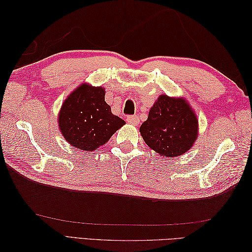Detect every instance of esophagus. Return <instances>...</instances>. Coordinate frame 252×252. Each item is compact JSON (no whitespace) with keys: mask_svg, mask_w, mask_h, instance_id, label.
Wrapping results in <instances>:
<instances>
[{"mask_svg":"<svg viewBox=\"0 0 252 252\" xmlns=\"http://www.w3.org/2000/svg\"><path fill=\"white\" fill-rule=\"evenodd\" d=\"M126 121L129 122V123H131V125H134V126H138V125H140V119H138V117H137L136 115H134V116H129V117H127Z\"/></svg>","mask_w":252,"mask_h":252,"instance_id":"1","label":"esophagus"}]
</instances>
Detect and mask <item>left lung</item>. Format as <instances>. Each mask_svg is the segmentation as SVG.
Returning <instances> with one entry per match:
<instances>
[{"instance_id": "8db88e82", "label": "left lung", "mask_w": 252, "mask_h": 252, "mask_svg": "<svg viewBox=\"0 0 252 252\" xmlns=\"http://www.w3.org/2000/svg\"><path fill=\"white\" fill-rule=\"evenodd\" d=\"M140 132L155 152L165 157H176L194 145L198 135V120L185 99L160 95Z\"/></svg>"}]
</instances>
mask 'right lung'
<instances>
[{"mask_svg":"<svg viewBox=\"0 0 252 252\" xmlns=\"http://www.w3.org/2000/svg\"><path fill=\"white\" fill-rule=\"evenodd\" d=\"M58 116L63 136L80 151H95L126 125L125 120L112 115L105 101V90L87 83L68 96Z\"/></svg>","mask_w":252,"mask_h":252,"instance_id":"obj_1","label":"right lung"}]
</instances>
